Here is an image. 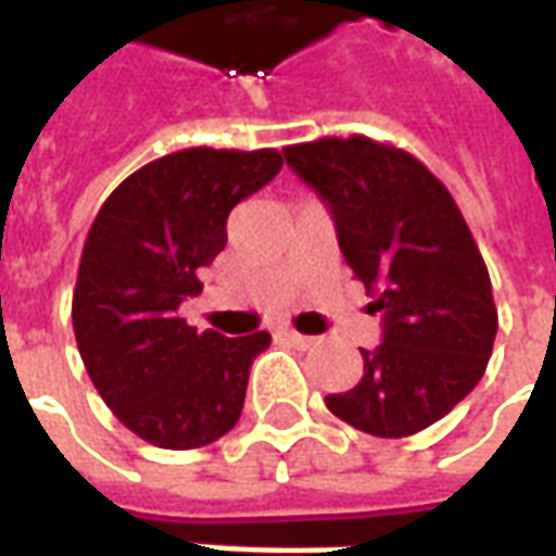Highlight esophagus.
I'll use <instances>...</instances> for the list:
<instances>
[{"mask_svg":"<svg viewBox=\"0 0 556 556\" xmlns=\"http://www.w3.org/2000/svg\"><path fill=\"white\" fill-rule=\"evenodd\" d=\"M279 337L286 339L289 345H294V349H309L315 339L313 337H303V333H298V330H291V327H286V330H279Z\"/></svg>","mask_w":556,"mask_h":556,"instance_id":"34e87169","label":"esophagus"}]
</instances>
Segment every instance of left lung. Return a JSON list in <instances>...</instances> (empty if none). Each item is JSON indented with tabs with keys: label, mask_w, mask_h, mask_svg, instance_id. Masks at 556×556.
Segmentation results:
<instances>
[{
	"label": "left lung",
	"mask_w": 556,
	"mask_h": 556,
	"mask_svg": "<svg viewBox=\"0 0 556 556\" xmlns=\"http://www.w3.org/2000/svg\"><path fill=\"white\" fill-rule=\"evenodd\" d=\"M325 199L339 250L384 315L363 378L327 408L375 438H408L479 384L497 337L489 267L450 190L414 154L369 137L282 148Z\"/></svg>",
	"instance_id": "8db88e82"
}]
</instances>
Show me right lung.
Instances as JSON below:
<instances>
[{
	"label": "right lung",
	"mask_w": 556,
	"mask_h": 556,
	"mask_svg": "<svg viewBox=\"0 0 556 556\" xmlns=\"http://www.w3.org/2000/svg\"><path fill=\"white\" fill-rule=\"evenodd\" d=\"M282 169L277 148H184L115 187L91 223L74 337L106 408L142 441L195 450L238 422L270 333H199L178 315L226 247L229 211Z\"/></svg>",
	"instance_id": "add662e5"
}]
</instances>
